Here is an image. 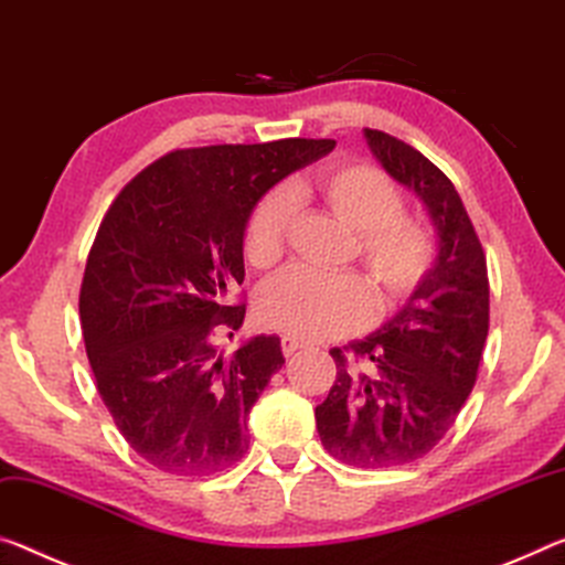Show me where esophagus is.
<instances>
[{
  "label": "esophagus",
  "mask_w": 565,
  "mask_h": 565,
  "mask_svg": "<svg viewBox=\"0 0 565 565\" xmlns=\"http://www.w3.org/2000/svg\"><path fill=\"white\" fill-rule=\"evenodd\" d=\"M307 344L303 342H299V339H294V337H281V352H284V356H294L299 352V349H303Z\"/></svg>",
  "instance_id": "1"
}]
</instances>
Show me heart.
Listing matches in <instances>:
<instances>
[{
  "label": "heart",
  "mask_w": 565,
  "mask_h": 565,
  "mask_svg": "<svg viewBox=\"0 0 565 565\" xmlns=\"http://www.w3.org/2000/svg\"><path fill=\"white\" fill-rule=\"evenodd\" d=\"M291 201H317L354 231V258L374 286V309L405 301L427 279L437 241L427 223L405 216V195L387 173L372 166H334L307 183L274 191L250 211L244 254L254 268H271L284 256ZM372 294L349 274L321 276L291 268L258 294V317L266 327L294 339H329L364 324Z\"/></svg>",
  "instance_id": "heart-1"
}]
</instances>
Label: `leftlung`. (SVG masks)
<instances>
[{"label":"left lung","instance_id":"1","mask_svg":"<svg viewBox=\"0 0 565 565\" xmlns=\"http://www.w3.org/2000/svg\"><path fill=\"white\" fill-rule=\"evenodd\" d=\"M366 146L433 218L437 258L387 324L331 349L337 380L317 405L331 458L352 468H392L443 440L476 387L490 321L488 264L458 191L407 142L364 128Z\"/></svg>","mask_w":565,"mask_h":565}]
</instances>
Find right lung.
<instances>
[{
    "label": "right lung",
    "mask_w": 565,
    "mask_h": 565,
    "mask_svg": "<svg viewBox=\"0 0 565 565\" xmlns=\"http://www.w3.org/2000/svg\"><path fill=\"white\" fill-rule=\"evenodd\" d=\"M334 140L173 150L122 188L89 248L79 321L97 392L142 460L173 476L226 470L248 450V412L281 370L279 337L218 354L244 281L250 211ZM234 337V334H231Z\"/></svg>",
    "instance_id": "add662e5"
}]
</instances>
